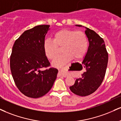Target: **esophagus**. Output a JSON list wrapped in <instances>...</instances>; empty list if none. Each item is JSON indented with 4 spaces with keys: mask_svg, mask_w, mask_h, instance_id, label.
I'll return each instance as SVG.
<instances>
[{
    "mask_svg": "<svg viewBox=\"0 0 121 121\" xmlns=\"http://www.w3.org/2000/svg\"><path fill=\"white\" fill-rule=\"evenodd\" d=\"M59 76H62L64 77H66L68 76V74H67L66 73H65V72H64L63 71L61 70H59Z\"/></svg>",
    "mask_w": 121,
    "mask_h": 121,
    "instance_id": "esophagus-1",
    "label": "esophagus"
}]
</instances>
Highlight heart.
Wrapping results in <instances>:
<instances>
[{"label":"heart","instance_id":"b5f03b06","mask_svg":"<svg viewBox=\"0 0 121 121\" xmlns=\"http://www.w3.org/2000/svg\"><path fill=\"white\" fill-rule=\"evenodd\" d=\"M61 47L64 53L52 62L55 66H61L73 58L78 60L83 57L88 47L86 35L81 31L62 29L53 35V41L46 40L43 44L45 55L51 60L57 57L59 48Z\"/></svg>","mask_w":121,"mask_h":121}]
</instances>
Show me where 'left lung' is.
<instances>
[{"label":"left lung","mask_w":121,"mask_h":121,"mask_svg":"<svg viewBox=\"0 0 121 121\" xmlns=\"http://www.w3.org/2000/svg\"><path fill=\"white\" fill-rule=\"evenodd\" d=\"M84 27L89 46L82 64L86 71L69 87L73 93L81 96L92 94L100 87L105 75L108 61V54L103 39L94 30Z\"/></svg>","instance_id":"left-lung-1"}]
</instances>
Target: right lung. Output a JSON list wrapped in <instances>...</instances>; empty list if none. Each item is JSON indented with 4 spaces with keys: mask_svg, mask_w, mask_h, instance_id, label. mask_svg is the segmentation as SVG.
Masks as SVG:
<instances>
[{
    "mask_svg": "<svg viewBox=\"0 0 121 121\" xmlns=\"http://www.w3.org/2000/svg\"><path fill=\"white\" fill-rule=\"evenodd\" d=\"M48 25L36 26L25 31L14 42L10 57V68L16 85L27 97L38 98L51 89L58 70L50 65L43 44L49 30Z\"/></svg>",
    "mask_w": 121,
    "mask_h": 121,
    "instance_id": "add662e5",
    "label": "right lung"
}]
</instances>
